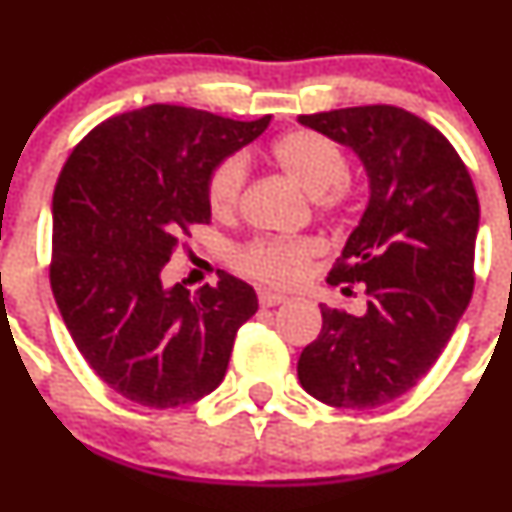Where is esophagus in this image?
I'll use <instances>...</instances> for the list:
<instances>
[{"mask_svg": "<svg viewBox=\"0 0 512 512\" xmlns=\"http://www.w3.org/2000/svg\"><path fill=\"white\" fill-rule=\"evenodd\" d=\"M285 294H280V292H272V289H262L260 292V304L262 307H277V304H282L285 302Z\"/></svg>", "mask_w": 512, "mask_h": 512, "instance_id": "1", "label": "esophagus"}]
</instances>
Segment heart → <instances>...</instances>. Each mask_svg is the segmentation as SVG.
<instances>
[{"label":"heart","mask_w":512,"mask_h":512,"mask_svg":"<svg viewBox=\"0 0 512 512\" xmlns=\"http://www.w3.org/2000/svg\"><path fill=\"white\" fill-rule=\"evenodd\" d=\"M272 158L285 170L289 180L307 195L317 198L324 210H334L347 200V158L332 138L314 131H289L272 143ZM247 178V163L240 153L227 156L215 165L208 180V203L213 215L227 218L240 203L242 185ZM314 240H257L237 252V262L247 275L270 285H292L307 275L309 265L319 255Z\"/></svg>","instance_id":"obj_1"}]
</instances>
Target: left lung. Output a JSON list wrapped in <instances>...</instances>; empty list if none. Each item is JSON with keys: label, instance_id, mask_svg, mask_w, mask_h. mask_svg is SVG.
I'll return each instance as SVG.
<instances>
[{"label": "left lung", "instance_id": "8db88e82", "mask_svg": "<svg viewBox=\"0 0 512 512\" xmlns=\"http://www.w3.org/2000/svg\"><path fill=\"white\" fill-rule=\"evenodd\" d=\"M347 146L369 178V200L329 285H364L361 317L322 304V332L297 376L334 409H374L428 374L473 294L478 195L441 131L396 106L297 118Z\"/></svg>", "mask_w": 512, "mask_h": 512}]
</instances>
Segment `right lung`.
<instances>
[{
  "mask_svg": "<svg viewBox=\"0 0 512 512\" xmlns=\"http://www.w3.org/2000/svg\"><path fill=\"white\" fill-rule=\"evenodd\" d=\"M270 121L153 103L98 123L61 170L51 292L81 356L133 404L175 409L225 379L255 289L223 272L193 294L160 272L190 225L210 223L215 165Z\"/></svg>",
  "mask_w": 512,
  "mask_h": 512,
  "instance_id": "right-lung-1",
  "label": "right lung"
}]
</instances>
